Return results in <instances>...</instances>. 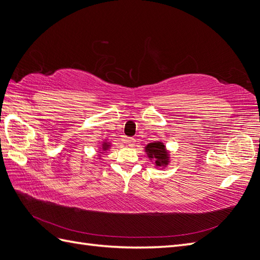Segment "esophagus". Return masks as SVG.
<instances>
[{"mask_svg":"<svg viewBox=\"0 0 260 260\" xmlns=\"http://www.w3.org/2000/svg\"><path fill=\"white\" fill-rule=\"evenodd\" d=\"M125 143L127 144L129 147H134L136 140H135V138H133V137H128V138H126V140H125Z\"/></svg>","mask_w":260,"mask_h":260,"instance_id":"1","label":"esophagus"}]
</instances>
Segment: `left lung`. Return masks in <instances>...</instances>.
<instances>
[{"label":"left lung","mask_w":260,"mask_h":260,"mask_svg":"<svg viewBox=\"0 0 260 260\" xmlns=\"http://www.w3.org/2000/svg\"><path fill=\"white\" fill-rule=\"evenodd\" d=\"M145 153L147 157L154 161L155 167L165 168L171 161V155L168 152L165 144L162 142H153L145 146Z\"/></svg>","instance_id":"left-lung-1"}]
</instances>
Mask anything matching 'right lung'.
Wrapping results in <instances>:
<instances>
[{
    "instance_id": "1",
    "label": "right lung",
    "mask_w": 260,
    "mask_h": 260,
    "mask_svg": "<svg viewBox=\"0 0 260 260\" xmlns=\"http://www.w3.org/2000/svg\"><path fill=\"white\" fill-rule=\"evenodd\" d=\"M110 147H111V143H110V142H107V140L103 141V142H102V145L100 146L99 153H100V154H103V152H107V150L110 149ZM100 156H101V155H100Z\"/></svg>"
}]
</instances>
